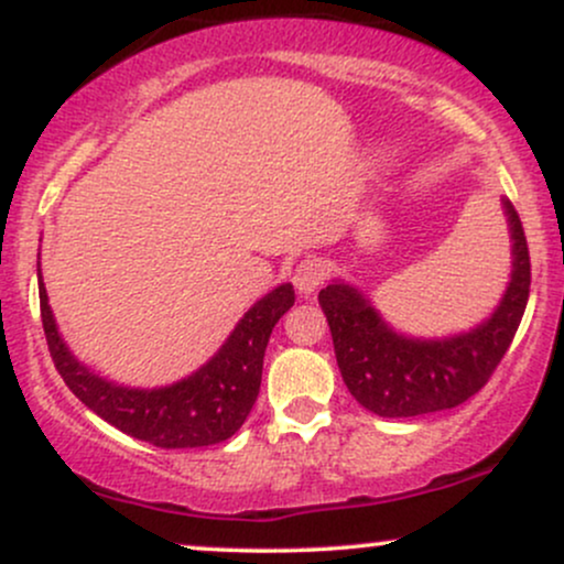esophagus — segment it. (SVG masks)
<instances>
[{"instance_id":"obj_1","label":"esophagus","mask_w":564,"mask_h":564,"mask_svg":"<svg viewBox=\"0 0 564 564\" xmlns=\"http://www.w3.org/2000/svg\"><path fill=\"white\" fill-rule=\"evenodd\" d=\"M323 278H326V264H323L321 260H302L300 264H296L294 278H291V281H294V286L302 296H310L315 289L321 286Z\"/></svg>"}]
</instances>
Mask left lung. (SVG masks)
<instances>
[{
    "label": "left lung",
    "instance_id": "1",
    "mask_svg": "<svg viewBox=\"0 0 564 564\" xmlns=\"http://www.w3.org/2000/svg\"><path fill=\"white\" fill-rule=\"evenodd\" d=\"M511 241V273L488 318L448 336L398 332L371 296L334 278L318 302L332 328L336 364L347 390L366 411L408 419L462 405L480 392L507 355L530 294V257L522 223L501 198Z\"/></svg>",
    "mask_w": 564,
    "mask_h": 564
}]
</instances>
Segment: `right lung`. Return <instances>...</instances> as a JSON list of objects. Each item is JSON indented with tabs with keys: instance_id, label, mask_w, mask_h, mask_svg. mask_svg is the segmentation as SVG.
I'll return each instance as SVG.
<instances>
[{
	"instance_id": "add662e5",
	"label": "right lung",
	"mask_w": 564,
	"mask_h": 564,
	"mask_svg": "<svg viewBox=\"0 0 564 564\" xmlns=\"http://www.w3.org/2000/svg\"><path fill=\"white\" fill-rule=\"evenodd\" d=\"M42 326L57 373L89 411L156 448H204L241 430L262 381V360L275 323L294 307V286L281 283L257 300L223 347L187 377L164 387H127L82 364L57 332L36 262Z\"/></svg>"
}]
</instances>
